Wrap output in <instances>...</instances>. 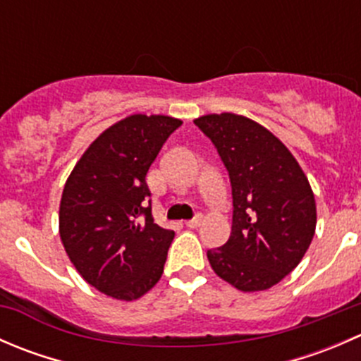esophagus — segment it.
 <instances>
[{"label":"esophagus","mask_w":361,"mask_h":361,"mask_svg":"<svg viewBox=\"0 0 361 361\" xmlns=\"http://www.w3.org/2000/svg\"><path fill=\"white\" fill-rule=\"evenodd\" d=\"M201 221H202V216H201V214H197V216H194L192 220L185 221V225H187L188 228H197L199 225H201Z\"/></svg>","instance_id":"obj_1"}]
</instances>
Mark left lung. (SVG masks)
I'll return each instance as SVG.
<instances>
[{"label":"left lung","mask_w":361,"mask_h":361,"mask_svg":"<svg viewBox=\"0 0 361 361\" xmlns=\"http://www.w3.org/2000/svg\"><path fill=\"white\" fill-rule=\"evenodd\" d=\"M216 148L232 187V232L207 250L213 271L241 292L274 286L312 241L316 204L288 148L265 127L234 113L194 120Z\"/></svg>","instance_id":"8db88e82"}]
</instances>
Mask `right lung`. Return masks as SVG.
Wrapping results in <instances>:
<instances>
[{
  "instance_id": "1",
  "label": "right lung",
  "mask_w": 361,
  "mask_h": 361,
  "mask_svg": "<svg viewBox=\"0 0 361 361\" xmlns=\"http://www.w3.org/2000/svg\"><path fill=\"white\" fill-rule=\"evenodd\" d=\"M180 126L164 115L120 120L87 148L64 185V250L80 276L113 298H140L164 272L174 232L154 221L147 173Z\"/></svg>"
}]
</instances>
